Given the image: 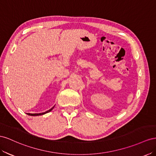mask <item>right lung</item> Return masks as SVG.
<instances>
[{"label":"right lung","mask_w":156,"mask_h":156,"mask_svg":"<svg viewBox=\"0 0 156 156\" xmlns=\"http://www.w3.org/2000/svg\"><path fill=\"white\" fill-rule=\"evenodd\" d=\"M54 106H53V107H52L51 109L48 110V111H46V112H42V113H38V114H30V113H27V114L29 115H32V116H37V115H44V114H46V113L50 112V111H51V110H53V108H54Z\"/></svg>","instance_id":"1"}]
</instances>
